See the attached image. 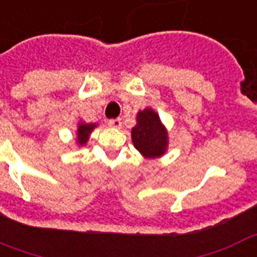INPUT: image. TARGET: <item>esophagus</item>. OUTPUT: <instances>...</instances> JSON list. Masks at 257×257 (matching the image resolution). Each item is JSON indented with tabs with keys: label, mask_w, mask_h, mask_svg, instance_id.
<instances>
[{
	"label": "esophagus",
	"mask_w": 257,
	"mask_h": 257,
	"mask_svg": "<svg viewBox=\"0 0 257 257\" xmlns=\"http://www.w3.org/2000/svg\"><path fill=\"white\" fill-rule=\"evenodd\" d=\"M121 118H111L109 119V125L113 128H121Z\"/></svg>",
	"instance_id": "1"
}]
</instances>
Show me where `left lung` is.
Returning <instances> with one entry per match:
<instances>
[{"mask_svg":"<svg viewBox=\"0 0 257 257\" xmlns=\"http://www.w3.org/2000/svg\"><path fill=\"white\" fill-rule=\"evenodd\" d=\"M132 142L146 158L161 157L166 151L167 132L154 110L146 109L138 114V123L132 129Z\"/></svg>","mask_w":257,"mask_h":257,"instance_id":"8db88e82","label":"left lung"}]
</instances>
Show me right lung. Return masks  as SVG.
I'll return each mask as SVG.
<instances>
[{
    "label": "right lung",
    "mask_w": 257,
    "mask_h": 257,
    "mask_svg": "<svg viewBox=\"0 0 257 257\" xmlns=\"http://www.w3.org/2000/svg\"><path fill=\"white\" fill-rule=\"evenodd\" d=\"M95 123H80L79 129H77V142L79 144H85L88 140V135L91 134V131L95 128Z\"/></svg>",
    "instance_id": "1"
}]
</instances>
